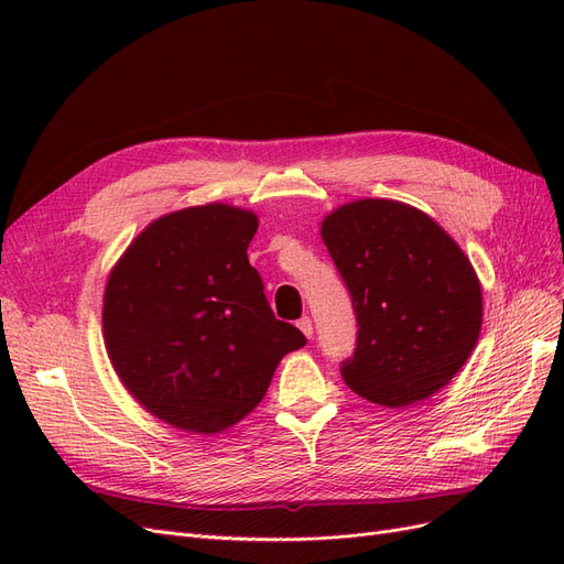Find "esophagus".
I'll return each instance as SVG.
<instances>
[{
  "instance_id": "1",
  "label": "esophagus",
  "mask_w": 564,
  "mask_h": 564,
  "mask_svg": "<svg viewBox=\"0 0 564 564\" xmlns=\"http://www.w3.org/2000/svg\"><path fill=\"white\" fill-rule=\"evenodd\" d=\"M296 327L303 332V336H313V319L311 317H301L299 322H296Z\"/></svg>"
}]
</instances>
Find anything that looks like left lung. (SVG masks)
<instances>
[{
    "mask_svg": "<svg viewBox=\"0 0 564 564\" xmlns=\"http://www.w3.org/2000/svg\"><path fill=\"white\" fill-rule=\"evenodd\" d=\"M357 315L344 381L357 395L404 409L435 395L468 362L482 329V284L454 237L398 199H352L322 218Z\"/></svg>",
    "mask_w": 564,
    "mask_h": 564,
    "instance_id": "left-lung-1",
    "label": "left lung"
}]
</instances>
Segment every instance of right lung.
Segmentation results:
<instances>
[{
    "label": "right lung",
    "mask_w": 564,
    "mask_h": 564,
    "mask_svg": "<svg viewBox=\"0 0 564 564\" xmlns=\"http://www.w3.org/2000/svg\"><path fill=\"white\" fill-rule=\"evenodd\" d=\"M259 216L226 202L169 212L112 265L104 340L115 373L145 412L216 435L251 414L305 336L275 319L247 249Z\"/></svg>",
    "instance_id": "right-lung-1"
}]
</instances>
